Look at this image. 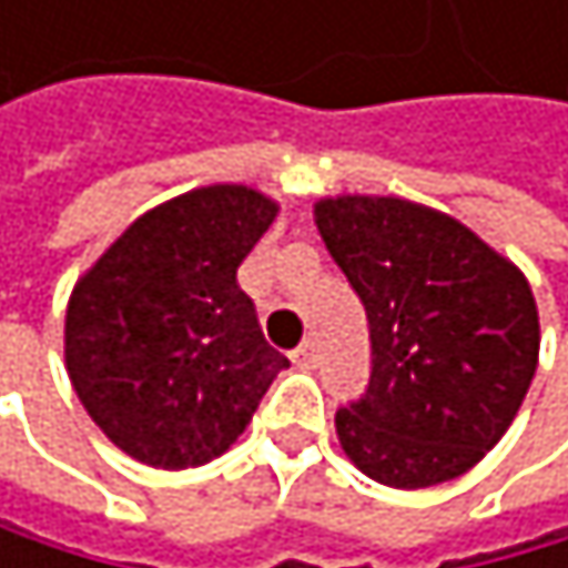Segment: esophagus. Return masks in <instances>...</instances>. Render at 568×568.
Instances as JSON below:
<instances>
[{
  "label": "esophagus",
  "instance_id": "esophagus-1",
  "mask_svg": "<svg viewBox=\"0 0 568 568\" xmlns=\"http://www.w3.org/2000/svg\"><path fill=\"white\" fill-rule=\"evenodd\" d=\"M316 361H320L316 341H306V344H300V347L293 351V364H296V367H316Z\"/></svg>",
  "mask_w": 568,
  "mask_h": 568
}]
</instances>
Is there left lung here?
<instances>
[{"instance_id": "left-lung-1", "label": "left lung", "mask_w": 568, "mask_h": 568, "mask_svg": "<svg viewBox=\"0 0 568 568\" xmlns=\"http://www.w3.org/2000/svg\"><path fill=\"white\" fill-rule=\"evenodd\" d=\"M313 217L371 331L367 392L337 412L351 464L398 490L467 474L535 378L528 278L467 224L402 197L344 193Z\"/></svg>"}]
</instances>
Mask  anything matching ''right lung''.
<instances>
[{
	"label": "right lung",
	"instance_id": "1",
	"mask_svg": "<svg viewBox=\"0 0 568 568\" xmlns=\"http://www.w3.org/2000/svg\"><path fill=\"white\" fill-rule=\"evenodd\" d=\"M275 214V201L242 183L190 190L132 221L78 278L63 323L68 375L132 460L211 464L290 367L237 286V265Z\"/></svg>",
	"mask_w": 568,
	"mask_h": 568
}]
</instances>
